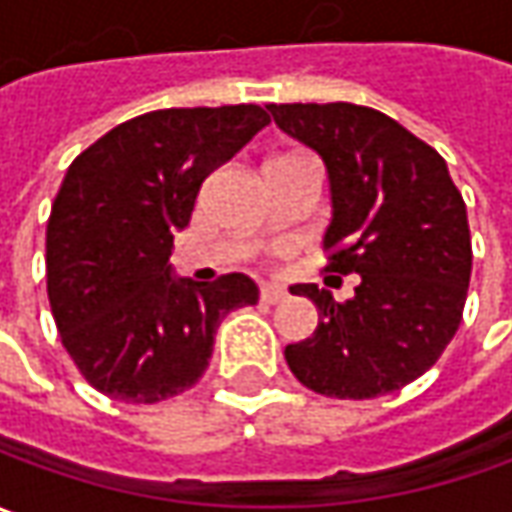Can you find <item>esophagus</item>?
Here are the masks:
<instances>
[{"label": "esophagus", "mask_w": 512, "mask_h": 512, "mask_svg": "<svg viewBox=\"0 0 512 512\" xmlns=\"http://www.w3.org/2000/svg\"><path fill=\"white\" fill-rule=\"evenodd\" d=\"M260 300L263 303H280V300H286V289L283 286H274V283H263L260 286Z\"/></svg>", "instance_id": "esophagus-1"}]
</instances>
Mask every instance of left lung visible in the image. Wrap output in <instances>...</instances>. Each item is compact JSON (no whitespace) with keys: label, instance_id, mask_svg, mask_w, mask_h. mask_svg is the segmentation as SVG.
Instances as JSON below:
<instances>
[{"label":"left lung","instance_id":"1","mask_svg":"<svg viewBox=\"0 0 512 512\" xmlns=\"http://www.w3.org/2000/svg\"><path fill=\"white\" fill-rule=\"evenodd\" d=\"M269 110L328 169L326 272L360 274L345 303L317 283L291 286L320 314L309 340L286 345L291 374L323 397L399 391L442 357L462 323L473 266L462 192L439 152L379 110L348 101Z\"/></svg>","mask_w":512,"mask_h":512}]
</instances>
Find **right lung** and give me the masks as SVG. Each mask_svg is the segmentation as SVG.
Listing matches in <instances>:
<instances>
[{
	"label": "right lung",
	"instance_id": "add662e5",
	"mask_svg": "<svg viewBox=\"0 0 512 512\" xmlns=\"http://www.w3.org/2000/svg\"><path fill=\"white\" fill-rule=\"evenodd\" d=\"M266 124L257 104L155 110L67 169L47 221V297L70 360L104 397L152 405L184 394L223 317L257 303L246 274L175 280L169 255L206 175Z\"/></svg>",
	"mask_w": 512,
	"mask_h": 512
}]
</instances>
